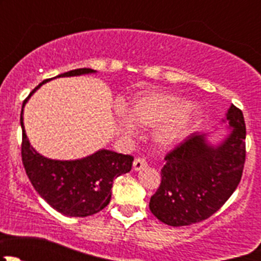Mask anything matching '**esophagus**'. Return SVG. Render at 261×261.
<instances>
[{"instance_id": "esophagus-1", "label": "esophagus", "mask_w": 261, "mask_h": 261, "mask_svg": "<svg viewBox=\"0 0 261 261\" xmlns=\"http://www.w3.org/2000/svg\"><path fill=\"white\" fill-rule=\"evenodd\" d=\"M146 167H147V163H146V160L144 159V158L139 156V158H136L135 160H134V169H135V170H141V169H144V168H146Z\"/></svg>"}]
</instances>
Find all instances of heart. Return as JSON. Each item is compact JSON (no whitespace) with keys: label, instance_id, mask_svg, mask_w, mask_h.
<instances>
[{"label":"heart","instance_id":"1","mask_svg":"<svg viewBox=\"0 0 261 261\" xmlns=\"http://www.w3.org/2000/svg\"><path fill=\"white\" fill-rule=\"evenodd\" d=\"M128 115L140 126H159L155 134L158 144L172 146L191 134L201 117V110L196 106H189L188 101L179 96L154 92L138 97L128 107ZM123 112L118 114L121 128L128 135H133L135 126Z\"/></svg>","mask_w":261,"mask_h":261}]
</instances>
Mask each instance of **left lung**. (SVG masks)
<instances>
[{"label": "left lung", "instance_id": "left-lung-1", "mask_svg": "<svg viewBox=\"0 0 261 261\" xmlns=\"http://www.w3.org/2000/svg\"><path fill=\"white\" fill-rule=\"evenodd\" d=\"M226 118L232 131L221 145H208L203 134H192L165 155L162 181L149 203L165 225L207 220L238 188L246 158V126L243 111L233 105Z\"/></svg>", "mask_w": 261, "mask_h": 261}]
</instances>
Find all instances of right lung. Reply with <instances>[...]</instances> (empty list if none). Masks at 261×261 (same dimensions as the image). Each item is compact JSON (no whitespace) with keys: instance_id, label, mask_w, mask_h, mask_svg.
Returning a JSON list of instances; mask_svg holds the SVG:
<instances>
[{"instance_id":"right-lung-1","label":"right lung","mask_w":261,"mask_h":261,"mask_svg":"<svg viewBox=\"0 0 261 261\" xmlns=\"http://www.w3.org/2000/svg\"><path fill=\"white\" fill-rule=\"evenodd\" d=\"M93 72L89 68H80L57 77H72ZM48 81L50 80L43 81L35 87L29 97ZM28 98L23 101L22 110ZM20 122L22 127L21 158L26 174L35 191L53 208L65 216L87 217L102 211L110 203L115 178L130 172L133 167V155L105 149L80 160L62 162L48 159L30 146L23 130L22 111Z\"/></svg>"}]
</instances>
